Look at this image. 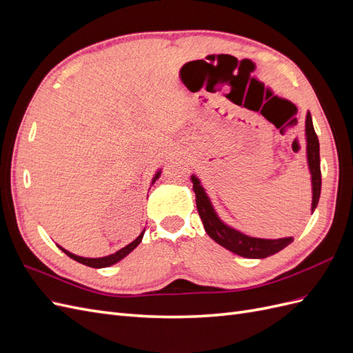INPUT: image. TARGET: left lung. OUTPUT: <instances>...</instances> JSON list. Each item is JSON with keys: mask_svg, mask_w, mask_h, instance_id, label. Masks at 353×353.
I'll use <instances>...</instances> for the list:
<instances>
[{"mask_svg": "<svg viewBox=\"0 0 353 353\" xmlns=\"http://www.w3.org/2000/svg\"><path fill=\"white\" fill-rule=\"evenodd\" d=\"M305 141H306V162L309 174H311V187H312V203L311 213H314L318 206L319 196H321V166H319V141L314 130L312 116L306 113L305 119ZM191 183L196 193V205L200 219L203 222L208 236L216 241L222 248L236 253L248 259H265L268 256L279 253L287 248L294 239L283 237V239H259L253 237L250 234H245L237 228H234L225 221H222L218 212L213 206L210 196L206 193V188L203 187L201 181L197 175H191Z\"/></svg>", "mask_w": 353, "mask_h": 353, "instance_id": "left-lung-1", "label": "left lung"}]
</instances>
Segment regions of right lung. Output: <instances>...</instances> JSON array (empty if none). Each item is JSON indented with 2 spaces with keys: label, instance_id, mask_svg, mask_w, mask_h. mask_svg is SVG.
Masks as SVG:
<instances>
[{
  "label": "right lung",
  "instance_id": "obj_1",
  "mask_svg": "<svg viewBox=\"0 0 353 353\" xmlns=\"http://www.w3.org/2000/svg\"><path fill=\"white\" fill-rule=\"evenodd\" d=\"M160 175H162V168L157 169V172L154 174V176H153V179H152V185L160 178ZM144 232H145V228L141 231L140 236H138L134 241H131L130 244H126L125 248H122L121 250H117V252H114V253H112V254H108V256H103V258H83V256H78V254H74V253H70V252L66 250V249H63L61 245H59V244H57V248H59L61 252H65V253L69 256V258H72L73 261H77V262H79V263H82V265L91 266V268H108V266H112V265L117 263L119 261H122L123 258H126V256L130 254V253L137 248V245L141 243V240H143V237H144Z\"/></svg>",
  "mask_w": 353,
  "mask_h": 353
}]
</instances>
